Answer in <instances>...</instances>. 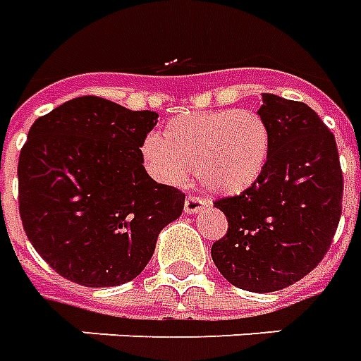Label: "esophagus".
<instances>
[{"label": "esophagus", "instance_id": "1", "mask_svg": "<svg viewBox=\"0 0 361 361\" xmlns=\"http://www.w3.org/2000/svg\"><path fill=\"white\" fill-rule=\"evenodd\" d=\"M208 201L207 199H202V197H197V195H188V199H185V204H183V210L188 212V214H195V212H199L202 208L207 207Z\"/></svg>", "mask_w": 361, "mask_h": 361}]
</instances>
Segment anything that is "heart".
Wrapping results in <instances>:
<instances>
[{
	"mask_svg": "<svg viewBox=\"0 0 361 361\" xmlns=\"http://www.w3.org/2000/svg\"><path fill=\"white\" fill-rule=\"evenodd\" d=\"M271 141L268 120L255 109L188 113L170 118L160 135L143 141L141 160L166 185H181L193 168L208 191L235 195L262 178Z\"/></svg>",
	"mask_w": 361,
	"mask_h": 361,
	"instance_id": "1",
	"label": "heart"
}]
</instances>
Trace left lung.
Wrapping results in <instances>:
<instances>
[{"instance_id": "8db88e82", "label": "left lung", "mask_w": 361, "mask_h": 361, "mask_svg": "<svg viewBox=\"0 0 361 361\" xmlns=\"http://www.w3.org/2000/svg\"><path fill=\"white\" fill-rule=\"evenodd\" d=\"M258 113L274 135L268 168L252 188L214 202L228 231L210 252L231 285L271 293L300 281L327 255L344 183L335 135L316 111L262 93Z\"/></svg>"}]
</instances>
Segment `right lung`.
Segmentation results:
<instances>
[{
    "instance_id": "obj_1",
    "label": "right lung",
    "mask_w": 361,
    "mask_h": 361,
    "mask_svg": "<svg viewBox=\"0 0 361 361\" xmlns=\"http://www.w3.org/2000/svg\"><path fill=\"white\" fill-rule=\"evenodd\" d=\"M153 111L85 95L32 124L18 157V212L28 241L59 276L85 287L132 281L185 193L157 183L141 145Z\"/></svg>"
}]
</instances>
